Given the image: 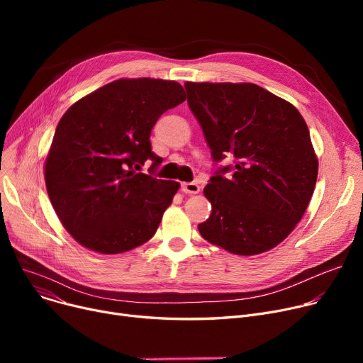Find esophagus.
<instances>
[{
	"label": "esophagus",
	"instance_id": "obj_1",
	"mask_svg": "<svg viewBox=\"0 0 363 363\" xmlns=\"http://www.w3.org/2000/svg\"><path fill=\"white\" fill-rule=\"evenodd\" d=\"M181 189H182V193H185L188 196H194V194L200 193V186L196 182H185L181 185Z\"/></svg>",
	"mask_w": 363,
	"mask_h": 363
}]
</instances>
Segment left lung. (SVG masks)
Listing matches in <instances>:
<instances>
[{
  "label": "left lung",
  "mask_w": 363,
  "mask_h": 363,
  "mask_svg": "<svg viewBox=\"0 0 363 363\" xmlns=\"http://www.w3.org/2000/svg\"><path fill=\"white\" fill-rule=\"evenodd\" d=\"M185 89L213 160H234L204 186L212 213L199 225L201 237L238 256L274 249L300 222L316 185L306 122L291 103L255 84L185 82Z\"/></svg>",
  "instance_id": "left-lung-1"
}]
</instances>
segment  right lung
<instances>
[{
  "label": "right lung",
  "mask_w": 363,
  "mask_h": 363,
  "mask_svg": "<svg viewBox=\"0 0 363 363\" xmlns=\"http://www.w3.org/2000/svg\"><path fill=\"white\" fill-rule=\"evenodd\" d=\"M186 100L175 81L118 79L63 114L44 164L47 193L65 230L101 255L147 242L179 189V182L141 174L162 157L150 133L162 114Z\"/></svg>",
  "instance_id": "obj_1"
}]
</instances>
